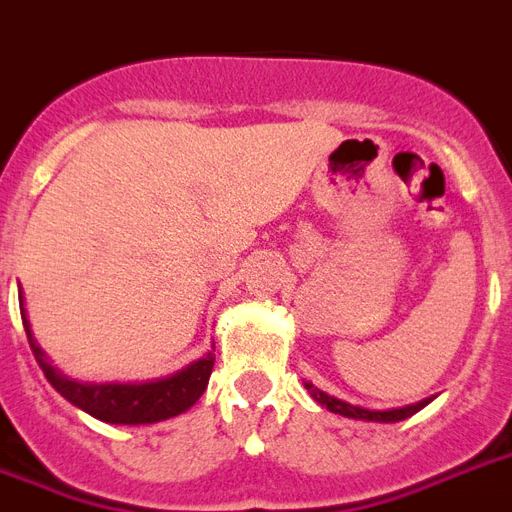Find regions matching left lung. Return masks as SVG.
I'll return each instance as SVG.
<instances>
[{"label": "left lung", "mask_w": 512, "mask_h": 512, "mask_svg": "<svg viewBox=\"0 0 512 512\" xmlns=\"http://www.w3.org/2000/svg\"><path fill=\"white\" fill-rule=\"evenodd\" d=\"M305 386H307V392H310V397H313L315 402H321L326 410L344 415V418H355V421H376V423L405 421V418L415 415L418 410H421V407H426L431 400H434V397H429V400H421V402H415V405H407V407H394V410H368V407H357V405H350V402L336 400V397L321 392V389H315V386L307 384V381H305Z\"/></svg>", "instance_id": "obj_1"}]
</instances>
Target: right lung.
I'll return each instance as SVG.
<instances>
[{
	"label": "right lung",
	"mask_w": 512,
	"mask_h": 512,
	"mask_svg": "<svg viewBox=\"0 0 512 512\" xmlns=\"http://www.w3.org/2000/svg\"><path fill=\"white\" fill-rule=\"evenodd\" d=\"M20 315H23V328H26L33 357L41 365L49 384L65 400L105 423L139 426V423L168 421L173 415L186 413L202 397V392L207 389V381H210V373H213L215 357L213 352H207L205 357H199L197 363L186 365L184 371L173 373L168 378H157V381H144V384H83L76 378H68L49 363L44 350L33 339L31 323L26 321V310H20Z\"/></svg>",
	"instance_id": "1"
}]
</instances>
